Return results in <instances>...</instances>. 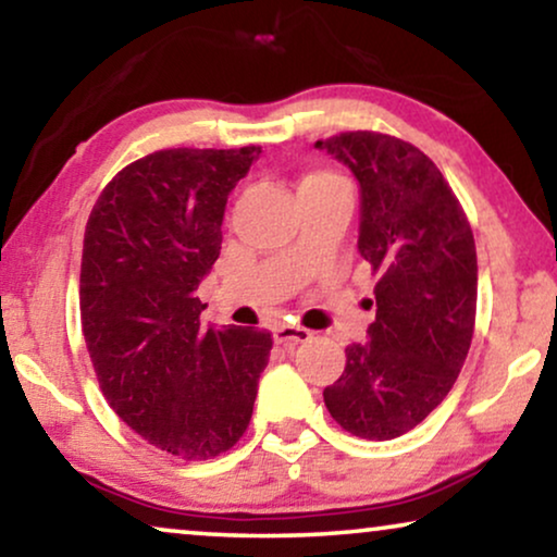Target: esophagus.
Listing matches in <instances>:
<instances>
[{"label":"esophagus","mask_w":557,"mask_h":557,"mask_svg":"<svg viewBox=\"0 0 557 557\" xmlns=\"http://www.w3.org/2000/svg\"><path fill=\"white\" fill-rule=\"evenodd\" d=\"M273 339L278 345H304V342L311 339V332L304 330V326H294V324H284L278 330H273Z\"/></svg>","instance_id":"1"}]
</instances>
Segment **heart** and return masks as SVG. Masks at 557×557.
<instances>
[{
    "instance_id": "heart-1",
    "label": "heart",
    "mask_w": 557,
    "mask_h": 557,
    "mask_svg": "<svg viewBox=\"0 0 557 557\" xmlns=\"http://www.w3.org/2000/svg\"><path fill=\"white\" fill-rule=\"evenodd\" d=\"M326 182H342L339 177H334L330 172H314V174H307V177L301 180L299 189H307V187H314V185H326Z\"/></svg>"
}]
</instances>
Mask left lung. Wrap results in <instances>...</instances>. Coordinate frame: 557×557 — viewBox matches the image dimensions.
I'll use <instances>...</instances> for the list:
<instances>
[{"label":"left lung","mask_w":557,"mask_h":557,"mask_svg":"<svg viewBox=\"0 0 557 557\" xmlns=\"http://www.w3.org/2000/svg\"><path fill=\"white\" fill-rule=\"evenodd\" d=\"M317 149L360 182V256L377 276L375 322L345 349L324 406L352 436L398 438L441 406L467 360L476 319L474 233L438 166L413 144L345 132Z\"/></svg>","instance_id":"obj_1"}]
</instances>
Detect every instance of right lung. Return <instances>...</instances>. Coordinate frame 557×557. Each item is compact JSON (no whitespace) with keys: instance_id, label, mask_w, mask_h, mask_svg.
Here are the masks:
<instances>
[{"instance_id":"right-lung-1","label":"right lung","mask_w":557,"mask_h":557,"mask_svg":"<svg viewBox=\"0 0 557 557\" xmlns=\"http://www.w3.org/2000/svg\"><path fill=\"white\" fill-rule=\"evenodd\" d=\"M261 147L162 149L124 166L90 210L81 322L98 385L128 429L180 459L246 433L271 332L205 330L197 286L220 256L227 195Z\"/></svg>"}]
</instances>
